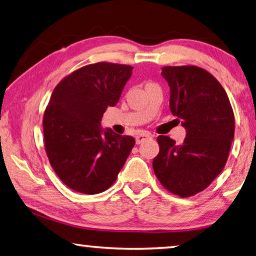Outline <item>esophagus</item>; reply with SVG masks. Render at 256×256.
<instances>
[{"label": "esophagus", "mask_w": 256, "mask_h": 256, "mask_svg": "<svg viewBox=\"0 0 256 256\" xmlns=\"http://www.w3.org/2000/svg\"><path fill=\"white\" fill-rule=\"evenodd\" d=\"M150 133H140V134L136 136V142L139 144L141 142H144V141L146 139H150Z\"/></svg>", "instance_id": "esophagus-1"}]
</instances>
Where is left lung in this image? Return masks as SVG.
Wrapping results in <instances>:
<instances>
[{"label": "left lung", "instance_id": "8db88e82", "mask_svg": "<svg viewBox=\"0 0 256 256\" xmlns=\"http://www.w3.org/2000/svg\"><path fill=\"white\" fill-rule=\"evenodd\" d=\"M170 86V110L186 130L182 144L160 136L152 160L163 188L180 198L204 190L222 172L234 136V114L226 92L212 74L196 66H163Z\"/></svg>", "mask_w": 256, "mask_h": 256}]
</instances>
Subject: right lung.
Listing matches in <instances>:
<instances>
[{
    "label": "right lung",
    "mask_w": 256,
    "mask_h": 256,
    "mask_svg": "<svg viewBox=\"0 0 256 256\" xmlns=\"http://www.w3.org/2000/svg\"><path fill=\"white\" fill-rule=\"evenodd\" d=\"M133 68L98 62L78 68L57 84L44 114V142L49 163L68 188L98 194L116 182L136 140L100 120L120 101Z\"/></svg>",
    "instance_id": "1"
}]
</instances>
